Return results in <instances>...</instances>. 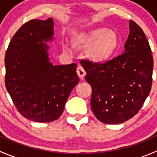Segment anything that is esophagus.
<instances>
[{
	"label": "esophagus",
	"instance_id": "esophagus-1",
	"mask_svg": "<svg viewBox=\"0 0 157 157\" xmlns=\"http://www.w3.org/2000/svg\"><path fill=\"white\" fill-rule=\"evenodd\" d=\"M77 75L79 76V77H80L81 80H83V79L84 78L85 76H86V71H84L83 67H81V66H79V67H77Z\"/></svg>",
	"mask_w": 157,
	"mask_h": 157
}]
</instances>
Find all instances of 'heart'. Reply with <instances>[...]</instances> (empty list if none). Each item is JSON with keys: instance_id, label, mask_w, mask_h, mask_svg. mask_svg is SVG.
Masks as SVG:
<instances>
[{"instance_id": "heart-1", "label": "heart", "mask_w": 157, "mask_h": 157, "mask_svg": "<svg viewBox=\"0 0 157 157\" xmlns=\"http://www.w3.org/2000/svg\"><path fill=\"white\" fill-rule=\"evenodd\" d=\"M71 43L75 47L85 48V57L89 61L101 64L114 56L119 47V36L115 30L98 26L74 33Z\"/></svg>"}]
</instances>
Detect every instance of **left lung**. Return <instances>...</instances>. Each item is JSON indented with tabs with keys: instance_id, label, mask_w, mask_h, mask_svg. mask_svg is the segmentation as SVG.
<instances>
[{
	"instance_id": "8db88e82",
	"label": "left lung",
	"mask_w": 157,
	"mask_h": 157,
	"mask_svg": "<svg viewBox=\"0 0 157 157\" xmlns=\"http://www.w3.org/2000/svg\"><path fill=\"white\" fill-rule=\"evenodd\" d=\"M124 53L105 64L80 61L92 86L90 105L98 120L120 124L138 112L152 86L153 58L144 33L132 20Z\"/></svg>"
}]
</instances>
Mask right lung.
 <instances>
[{
    "label": "right lung",
    "mask_w": 157,
    "mask_h": 157,
    "mask_svg": "<svg viewBox=\"0 0 157 157\" xmlns=\"http://www.w3.org/2000/svg\"><path fill=\"white\" fill-rule=\"evenodd\" d=\"M54 21L32 20L16 33L5 55V86L18 112L36 122H51L64 111L78 83L77 64L53 65L45 42L54 39Z\"/></svg>",
    "instance_id": "add662e5"
}]
</instances>
